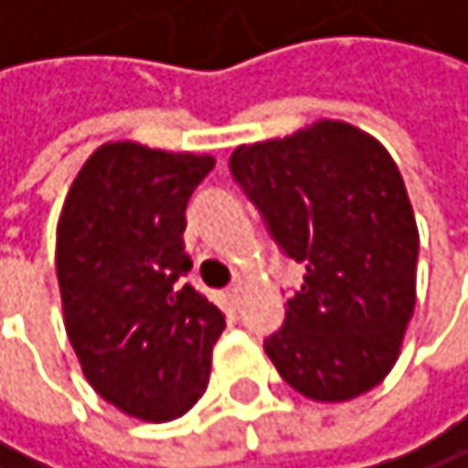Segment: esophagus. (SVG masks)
I'll return each mask as SVG.
<instances>
[{"label":"esophagus","instance_id":"esophagus-1","mask_svg":"<svg viewBox=\"0 0 468 468\" xmlns=\"http://www.w3.org/2000/svg\"><path fill=\"white\" fill-rule=\"evenodd\" d=\"M241 294H244V283H232V286L227 289V297H229L232 305H239V303H241Z\"/></svg>","mask_w":468,"mask_h":468}]
</instances>
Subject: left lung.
<instances>
[{
  "label": "left lung",
  "mask_w": 468,
  "mask_h": 468,
  "mask_svg": "<svg viewBox=\"0 0 468 468\" xmlns=\"http://www.w3.org/2000/svg\"><path fill=\"white\" fill-rule=\"evenodd\" d=\"M229 174L283 255L305 266L263 351L314 401H348L399 359L416 309L419 229L393 156L370 134L320 120L239 145Z\"/></svg>",
  "instance_id": "8db88e82"
}]
</instances>
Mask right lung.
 <instances>
[{
    "mask_svg": "<svg viewBox=\"0 0 468 468\" xmlns=\"http://www.w3.org/2000/svg\"><path fill=\"white\" fill-rule=\"evenodd\" d=\"M216 159L106 143L75 176L58 218L56 272L83 376L140 421L202 399L224 314L182 278L185 210Z\"/></svg>",
    "mask_w": 468,
    "mask_h": 468,
    "instance_id": "add662e5",
    "label": "right lung"
}]
</instances>
